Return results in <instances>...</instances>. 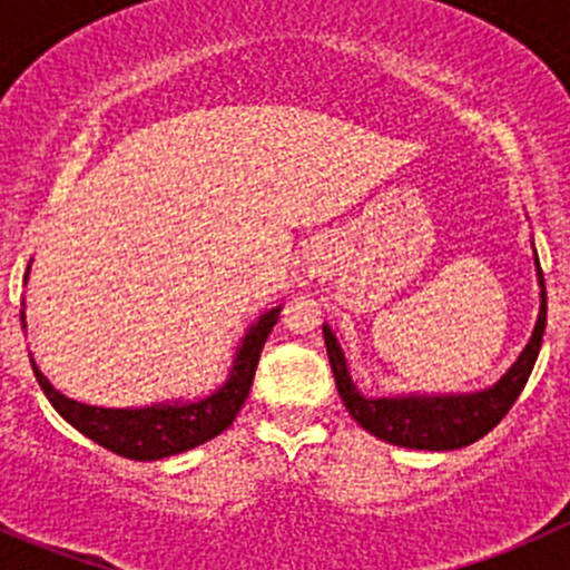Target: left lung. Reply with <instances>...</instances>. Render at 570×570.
Returning <instances> with one entry per match:
<instances>
[{"label":"left lung","instance_id":"left-lung-1","mask_svg":"<svg viewBox=\"0 0 570 570\" xmlns=\"http://www.w3.org/2000/svg\"><path fill=\"white\" fill-rule=\"evenodd\" d=\"M538 278L543 292H540V317L534 325V333L515 361L513 370L502 377L493 389L480 394L465 396H386V400H372V396H361L358 389L350 381L347 364L338 350L336 336L331 327H322L325 336L327 358H331L333 377H336V389L342 394V402L347 405L350 416L372 433L375 439L389 441V444L407 446V450H461V446L474 444L482 435L491 433L499 422L510 413L515 405L519 394L524 392L527 381L532 375V366L538 361L540 342H543L546 331V284L543 269L538 262Z\"/></svg>","mask_w":570,"mask_h":570}]
</instances>
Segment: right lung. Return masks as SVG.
<instances>
[{
    "label": "right lung",
    "instance_id": "1",
    "mask_svg": "<svg viewBox=\"0 0 570 570\" xmlns=\"http://www.w3.org/2000/svg\"><path fill=\"white\" fill-rule=\"evenodd\" d=\"M278 312L281 308H273V312L262 314V320L250 327L243 347L237 350L226 386L206 400L189 402V405L176 402V405L135 407V411H129V407L126 411L94 407L55 392L36 364H32V370H36L38 386L43 389L46 400L73 430H79L115 455L129 458V461H159V458H170L206 444L237 419L239 407L248 400L264 342L278 322Z\"/></svg>",
    "mask_w": 570,
    "mask_h": 570
}]
</instances>
